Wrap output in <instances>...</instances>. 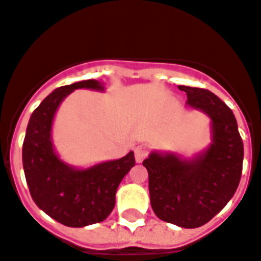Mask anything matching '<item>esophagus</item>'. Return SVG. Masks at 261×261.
<instances>
[{
    "label": "esophagus",
    "instance_id": "34e87169",
    "mask_svg": "<svg viewBox=\"0 0 261 261\" xmlns=\"http://www.w3.org/2000/svg\"><path fill=\"white\" fill-rule=\"evenodd\" d=\"M147 155H149V147H147V146L139 144L138 147L135 149V159H136V163H142Z\"/></svg>",
    "mask_w": 261,
    "mask_h": 261
}]
</instances>
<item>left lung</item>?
<instances>
[{"label":"left lung","mask_w":261,"mask_h":261,"mask_svg":"<svg viewBox=\"0 0 261 261\" xmlns=\"http://www.w3.org/2000/svg\"><path fill=\"white\" fill-rule=\"evenodd\" d=\"M178 87L186 93L188 106L210 117L213 143L192 160L153 151L143 165L149 172L150 203L155 216L178 227L197 228L235 195L242 175L243 142L233 112L214 93Z\"/></svg>","instance_id":"obj_1"}]
</instances>
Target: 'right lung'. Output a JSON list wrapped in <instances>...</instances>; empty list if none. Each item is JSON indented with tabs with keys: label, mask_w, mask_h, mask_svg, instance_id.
Instances as JSON below:
<instances>
[{
	"label": "right lung",
	"mask_w": 261,
	"mask_h": 261,
	"mask_svg": "<svg viewBox=\"0 0 261 261\" xmlns=\"http://www.w3.org/2000/svg\"><path fill=\"white\" fill-rule=\"evenodd\" d=\"M102 90L94 79L62 86L45 97L30 117L22 149V161L30 195L39 208L66 227H86L104 221L115 206V193L135 165V154L76 170L55 154L51 126L55 111L75 89Z\"/></svg>",
	"instance_id": "right-lung-1"
}]
</instances>
